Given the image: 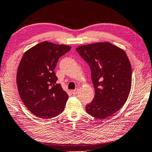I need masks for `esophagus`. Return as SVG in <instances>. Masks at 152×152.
<instances>
[{"label": "esophagus", "instance_id": "1", "mask_svg": "<svg viewBox=\"0 0 152 152\" xmlns=\"http://www.w3.org/2000/svg\"><path fill=\"white\" fill-rule=\"evenodd\" d=\"M72 94H76L77 93H78V89H77H77H75V90H73L72 91Z\"/></svg>", "mask_w": 152, "mask_h": 152}]
</instances>
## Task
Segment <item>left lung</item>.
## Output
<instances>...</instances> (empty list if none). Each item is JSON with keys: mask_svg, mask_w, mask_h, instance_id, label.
Wrapping results in <instances>:
<instances>
[{"mask_svg": "<svg viewBox=\"0 0 152 152\" xmlns=\"http://www.w3.org/2000/svg\"><path fill=\"white\" fill-rule=\"evenodd\" d=\"M76 51L89 64L95 96L86 105L93 117L105 119L117 112L128 99L132 70L123 49L109 42L79 46Z\"/></svg>", "mask_w": 152, "mask_h": 152, "instance_id": "8db88e82", "label": "left lung"}]
</instances>
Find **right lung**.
<instances>
[{
    "instance_id": "right-lung-1",
    "label": "right lung",
    "mask_w": 152,
    "mask_h": 152,
    "mask_svg": "<svg viewBox=\"0 0 152 152\" xmlns=\"http://www.w3.org/2000/svg\"><path fill=\"white\" fill-rule=\"evenodd\" d=\"M71 47L43 41L24 52L17 69V86L20 99L31 113L42 119L64 111L69 96L54 69L59 58Z\"/></svg>"
}]
</instances>
